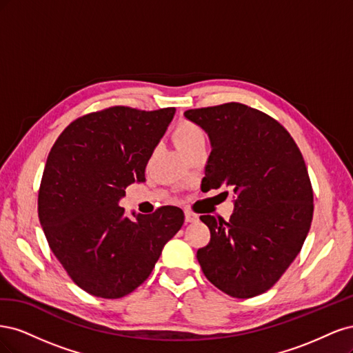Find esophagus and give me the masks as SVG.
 Wrapping results in <instances>:
<instances>
[{
	"label": "esophagus",
	"mask_w": 353,
	"mask_h": 353,
	"mask_svg": "<svg viewBox=\"0 0 353 353\" xmlns=\"http://www.w3.org/2000/svg\"><path fill=\"white\" fill-rule=\"evenodd\" d=\"M199 221V215L191 210H185V222L191 223V222H197Z\"/></svg>",
	"instance_id": "1"
}]
</instances>
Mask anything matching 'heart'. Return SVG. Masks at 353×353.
Returning <instances> with one entry per match:
<instances>
[{
	"instance_id": "b5f03b06",
	"label": "heart",
	"mask_w": 353,
	"mask_h": 353,
	"mask_svg": "<svg viewBox=\"0 0 353 353\" xmlns=\"http://www.w3.org/2000/svg\"><path fill=\"white\" fill-rule=\"evenodd\" d=\"M174 141L185 156L206 147V135L200 126L190 121H181L174 130Z\"/></svg>"
}]
</instances>
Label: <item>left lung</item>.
Wrapping results in <instances>:
<instances>
[{
  "label": "left lung",
  "mask_w": 353,
  "mask_h": 353,
  "mask_svg": "<svg viewBox=\"0 0 353 353\" xmlns=\"http://www.w3.org/2000/svg\"><path fill=\"white\" fill-rule=\"evenodd\" d=\"M184 116L212 147L201 191L227 187L234 193L228 222L200 216L210 230L209 244L197 250L201 271L232 297L262 294L296 259L311 228L314 193L303 156L279 122L244 104Z\"/></svg>",
  "instance_id": "left-lung-1"
}]
</instances>
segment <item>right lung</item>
Wrapping results in <instances>:
<instances>
[{"mask_svg": "<svg viewBox=\"0 0 353 353\" xmlns=\"http://www.w3.org/2000/svg\"><path fill=\"white\" fill-rule=\"evenodd\" d=\"M175 109L114 105L82 116L60 134L38 194L39 223L51 252L87 293L119 299L152 274L184 212L163 206L125 215V188L145 181V166Z\"/></svg>", "mask_w": 353, "mask_h": 353, "instance_id": "add662e5", "label": "right lung"}]
</instances>
